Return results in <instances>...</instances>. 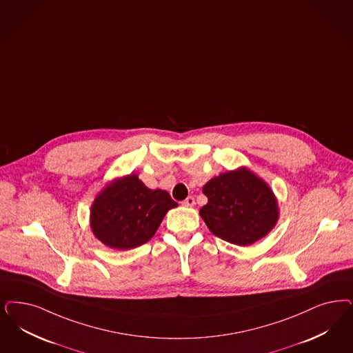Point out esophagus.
Here are the masks:
<instances>
[{"label": "esophagus", "mask_w": 353, "mask_h": 353, "mask_svg": "<svg viewBox=\"0 0 353 353\" xmlns=\"http://www.w3.org/2000/svg\"><path fill=\"white\" fill-rule=\"evenodd\" d=\"M195 205V199L193 196H188L183 202V206L193 207Z\"/></svg>", "instance_id": "34e87169"}]
</instances>
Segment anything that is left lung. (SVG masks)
I'll list each match as a JSON object with an SVG mask.
<instances>
[{
    "mask_svg": "<svg viewBox=\"0 0 353 353\" xmlns=\"http://www.w3.org/2000/svg\"><path fill=\"white\" fill-rule=\"evenodd\" d=\"M208 202L199 215L216 237L248 246L266 237L279 220L278 199L253 170L240 167L212 177L202 188Z\"/></svg>",
    "mask_w": 353,
    "mask_h": 353,
    "instance_id": "1",
    "label": "left lung"
}]
</instances>
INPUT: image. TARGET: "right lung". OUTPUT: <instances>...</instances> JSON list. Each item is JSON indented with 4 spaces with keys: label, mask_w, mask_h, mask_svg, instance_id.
Instances as JSON below:
<instances>
[{
    "label": "right lung",
    "mask_w": 353,
    "mask_h": 353,
    "mask_svg": "<svg viewBox=\"0 0 353 353\" xmlns=\"http://www.w3.org/2000/svg\"><path fill=\"white\" fill-rule=\"evenodd\" d=\"M177 206L165 190L148 189L130 173L97 193L90 210L91 231L110 249L129 250L151 240L165 214Z\"/></svg>",
    "instance_id": "1"
}]
</instances>
